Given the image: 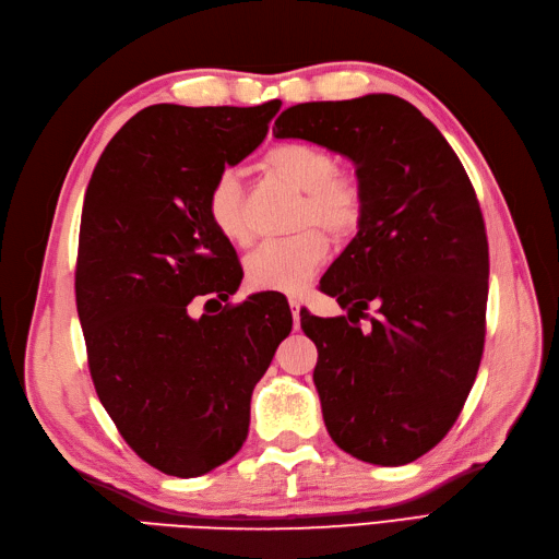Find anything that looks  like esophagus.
Returning a JSON list of instances; mask_svg holds the SVG:
<instances>
[{
	"mask_svg": "<svg viewBox=\"0 0 559 559\" xmlns=\"http://www.w3.org/2000/svg\"><path fill=\"white\" fill-rule=\"evenodd\" d=\"M289 308H292V317H294V329H300V302L296 298H292Z\"/></svg>",
	"mask_w": 559,
	"mask_h": 559,
	"instance_id": "esophagus-1",
	"label": "esophagus"
}]
</instances>
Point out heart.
Here are the masks:
<instances>
[{"mask_svg":"<svg viewBox=\"0 0 559 559\" xmlns=\"http://www.w3.org/2000/svg\"><path fill=\"white\" fill-rule=\"evenodd\" d=\"M261 165L265 173L302 191L294 214V228L302 230L251 251L245 263L247 284L257 292L298 294L310 284L329 251L324 235L306 226H321L333 240L349 238L364 216L361 183L354 175L335 170L337 160L331 151L308 142L270 146ZM205 210L224 240L235 247L251 242L245 186L238 173L222 170L212 179Z\"/></svg>","mask_w":559,"mask_h":559,"instance_id":"1","label":"heart"}]
</instances>
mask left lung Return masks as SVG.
Instances as JSON below:
<instances>
[{
	"instance_id": "obj_1",
	"label": "left lung",
	"mask_w": 559,
	"mask_h": 559,
	"mask_svg": "<svg viewBox=\"0 0 559 559\" xmlns=\"http://www.w3.org/2000/svg\"><path fill=\"white\" fill-rule=\"evenodd\" d=\"M273 134L357 167L359 233L321 277L347 317L300 312V326L319 352L312 378L335 445L411 464L443 441L478 376L489 251L476 191L443 134L396 95L296 105Z\"/></svg>"
}]
</instances>
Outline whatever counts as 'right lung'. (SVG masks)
Masks as SVG:
<instances>
[{
  "mask_svg": "<svg viewBox=\"0 0 559 559\" xmlns=\"http://www.w3.org/2000/svg\"><path fill=\"white\" fill-rule=\"evenodd\" d=\"M280 107H146L86 189L74 289L91 378L126 443L167 476H202L242 448L253 386L292 333L280 296L222 306L242 267L205 210L212 179ZM202 295L209 312L193 318Z\"/></svg>",
  "mask_w": 559,
  "mask_h": 559,
  "instance_id": "obj_1",
  "label": "right lung"
}]
</instances>
